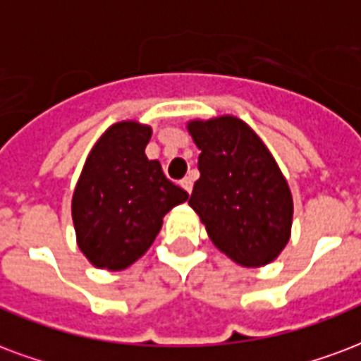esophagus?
<instances>
[{
    "mask_svg": "<svg viewBox=\"0 0 361 361\" xmlns=\"http://www.w3.org/2000/svg\"><path fill=\"white\" fill-rule=\"evenodd\" d=\"M180 185L185 189L188 193H191V189H193V176H185V178L180 181Z\"/></svg>",
    "mask_w": 361,
    "mask_h": 361,
    "instance_id": "1",
    "label": "esophagus"
}]
</instances>
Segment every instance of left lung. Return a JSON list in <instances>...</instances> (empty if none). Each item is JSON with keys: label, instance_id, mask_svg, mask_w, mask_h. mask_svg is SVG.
I'll use <instances>...</instances> for the list:
<instances>
[{"label": "left lung", "instance_id": "8db88e82", "mask_svg": "<svg viewBox=\"0 0 361 361\" xmlns=\"http://www.w3.org/2000/svg\"><path fill=\"white\" fill-rule=\"evenodd\" d=\"M188 130L201 149L189 207L208 237L247 268L276 260L289 243L293 197L268 147L235 116L193 120Z\"/></svg>", "mask_w": 361, "mask_h": 361}]
</instances>
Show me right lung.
Listing matches in <instances>:
<instances>
[{
	"label": "right lung",
	"mask_w": 361,
	"mask_h": 361,
	"mask_svg": "<svg viewBox=\"0 0 361 361\" xmlns=\"http://www.w3.org/2000/svg\"><path fill=\"white\" fill-rule=\"evenodd\" d=\"M151 128L118 122L87 157L72 197L80 250L95 268L124 269L153 245L162 218L189 199L145 147Z\"/></svg>",
	"instance_id": "obj_1"
}]
</instances>
